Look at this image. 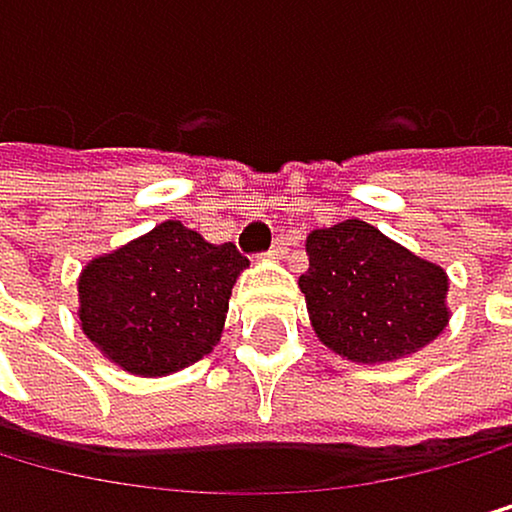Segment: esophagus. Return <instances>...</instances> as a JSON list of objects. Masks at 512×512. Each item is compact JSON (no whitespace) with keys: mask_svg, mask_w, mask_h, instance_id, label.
Here are the masks:
<instances>
[{"mask_svg":"<svg viewBox=\"0 0 512 512\" xmlns=\"http://www.w3.org/2000/svg\"><path fill=\"white\" fill-rule=\"evenodd\" d=\"M285 253H288V237H278L266 256H269V259H285Z\"/></svg>","mask_w":512,"mask_h":512,"instance_id":"obj_1","label":"esophagus"}]
</instances>
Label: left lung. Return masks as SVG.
<instances>
[{"instance_id":"8db88e82","label":"left lung","mask_w":512,"mask_h":512,"mask_svg":"<svg viewBox=\"0 0 512 512\" xmlns=\"http://www.w3.org/2000/svg\"><path fill=\"white\" fill-rule=\"evenodd\" d=\"M298 288L317 340L362 365L407 359L449 327V275L365 221L311 230Z\"/></svg>"}]
</instances>
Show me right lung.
<instances>
[{
  "label": "right lung",
  "mask_w": 512,
  "mask_h": 512,
  "mask_svg": "<svg viewBox=\"0 0 512 512\" xmlns=\"http://www.w3.org/2000/svg\"><path fill=\"white\" fill-rule=\"evenodd\" d=\"M246 266L234 243H208L182 221H163L86 262L76 282L79 327L124 372H182L221 340L230 291Z\"/></svg>",
  "instance_id": "add662e5"
}]
</instances>
